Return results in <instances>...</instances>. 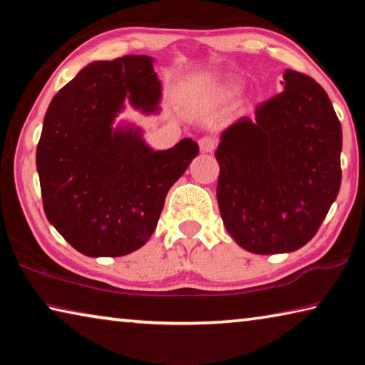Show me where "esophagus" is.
Returning <instances> with one entry per match:
<instances>
[{"mask_svg":"<svg viewBox=\"0 0 365 365\" xmlns=\"http://www.w3.org/2000/svg\"><path fill=\"white\" fill-rule=\"evenodd\" d=\"M197 143L202 153H212L215 150V140L212 137H202Z\"/></svg>","mask_w":365,"mask_h":365,"instance_id":"obj_1","label":"esophagus"}]
</instances>
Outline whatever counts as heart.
Here are the masks:
<instances>
[{
  "mask_svg": "<svg viewBox=\"0 0 365 365\" xmlns=\"http://www.w3.org/2000/svg\"><path fill=\"white\" fill-rule=\"evenodd\" d=\"M222 93H224L225 96H232L237 93V85L233 83H224L222 85Z\"/></svg>",
  "mask_w": 365,
  "mask_h": 365,
  "instance_id": "heart-1",
  "label": "heart"
}]
</instances>
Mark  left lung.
<instances>
[{"label":"left lung","instance_id":"8db88e82","mask_svg":"<svg viewBox=\"0 0 365 365\" xmlns=\"http://www.w3.org/2000/svg\"><path fill=\"white\" fill-rule=\"evenodd\" d=\"M285 90L222 133L219 211L255 255L292 252L317 233L341 185V123L312 77L285 71Z\"/></svg>","mask_w":365,"mask_h":365}]
</instances>
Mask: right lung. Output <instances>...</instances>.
Listing matches in <instances>:
<instances>
[{"instance_id": "right-lung-1", "label": "right lung", "mask_w": 365, "mask_h": 365, "mask_svg": "<svg viewBox=\"0 0 365 365\" xmlns=\"http://www.w3.org/2000/svg\"><path fill=\"white\" fill-rule=\"evenodd\" d=\"M128 96L153 110L160 82L150 56L96 61L53 98L36 146L43 209L72 248L117 257L141 248L156 230L165 196L197 153L183 138L153 151L133 130H113Z\"/></svg>"}]
</instances>
